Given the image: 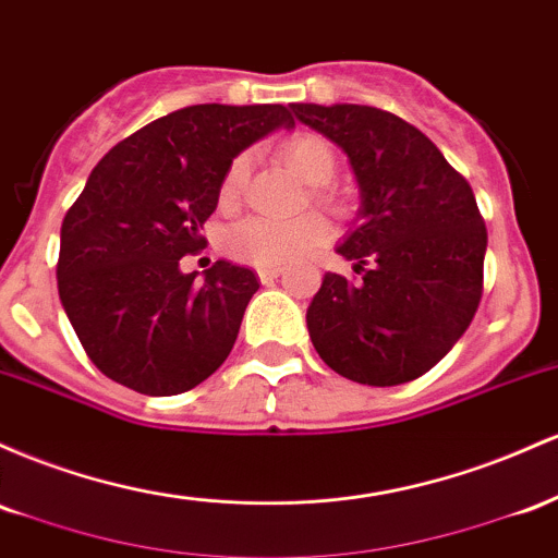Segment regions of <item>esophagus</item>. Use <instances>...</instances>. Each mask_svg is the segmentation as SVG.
Returning a JSON list of instances; mask_svg holds the SVG:
<instances>
[{
	"mask_svg": "<svg viewBox=\"0 0 558 558\" xmlns=\"http://www.w3.org/2000/svg\"><path fill=\"white\" fill-rule=\"evenodd\" d=\"M281 274H284V268H281V266H260L258 268V279L263 281V284H268V281L279 279Z\"/></svg>",
	"mask_w": 558,
	"mask_h": 558,
	"instance_id": "1",
	"label": "esophagus"
}]
</instances>
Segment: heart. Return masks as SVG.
<instances>
[{"label":"heart","instance_id":"obj_1","mask_svg":"<svg viewBox=\"0 0 558 558\" xmlns=\"http://www.w3.org/2000/svg\"><path fill=\"white\" fill-rule=\"evenodd\" d=\"M298 179L311 186H324L335 177V153L322 136L300 134L279 149ZM247 179V158L240 155L229 166L221 181V199L234 203ZM331 229L322 216H300L292 221H277L266 216H250L227 231V250L234 258L255 263V266H281L311 255L329 240Z\"/></svg>","mask_w":558,"mask_h":558}]
</instances>
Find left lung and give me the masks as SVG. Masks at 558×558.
I'll return each instance as SVG.
<instances>
[{"mask_svg": "<svg viewBox=\"0 0 558 558\" xmlns=\"http://www.w3.org/2000/svg\"><path fill=\"white\" fill-rule=\"evenodd\" d=\"M348 155L361 208L337 245L361 281L324 274L305 322L329 368L372 387L427 374L482 298L487 231L472 186L403 118L368 105H290Z\"/></svg>", "mask_w": 558, "mask_h": 558, "instance_id": "1", "label": "left lung"}]
</instances>
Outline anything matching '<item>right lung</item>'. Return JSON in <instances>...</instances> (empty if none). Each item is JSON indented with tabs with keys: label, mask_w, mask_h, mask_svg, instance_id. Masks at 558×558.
<instances>
[{
	"label": "right lung",
	"mask_w": 558,
	"mask_h": 558,
	"mask_svg": "<svg viewBox=\"0 0 558 558\" xmlns=\"http://www.w3.org/2000/svg\"><path fill=\"white\" fill-rule=\"evenodd\" d=\"M284 105H192L118 142L62 218L58 290L94 366L142 396H179L227 361L258 279L205 247L231 160L277 129Z\"/></svg>",
	"instance_id": "add662e5"
}]
</instances>
